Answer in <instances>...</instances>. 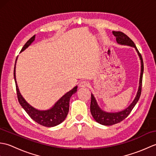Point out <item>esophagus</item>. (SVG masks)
Segmentation results:
<instances>
[{"label":"esophagus","mask_w":156,"mask_h":156,"mask_svg":"<svg viewBox=\"0 0 156 156\" xmlns=\"http://www.w3.org/2000/svg\"><path fill=\"white\" fill-rule=\"evenodd\" d=\"M89 84L87 80H82L81 81L80 83H79V87L80 88H83V87H88Z\"/></svg>","instance_id":"34e87169"}]
</instances>
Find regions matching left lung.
Instances as JSON below:
<instances>
[{
	"mask_svg": "<svg viewBox=\"0 0 156 156\" xmlns=\"http://www.w3.org/2000/svg\"><path fill=\"white\" fill-rule=\"evenodd\" d=\"M112 34L116 37V41L119 44L122 45H128L133 47L135 49L137 54L140 57L141 61V73L140 78V83H139L138 90L137 94L135 96L133 102L129 105L128 107L126 108L124 110L119 112H106L102 110L101 108L99 107L98 102L96 100L93 94L91 93V102H90V112L94 120L98 123L102 125H112L117 124L118 122L122 121V120L127 117V116L130 114L131 111L137 104L139 99H140L141 92V87H142V78H143V73H144V62L142 59V56L141 54L139 52L133 41L129 38L127 35H125L121 31H112Z\"/></svg>",
	"mask_w": 156,
	"mask_h": 156,
	"instance_id": "obj_1",
	"label": "left lung"
}]
</instances>
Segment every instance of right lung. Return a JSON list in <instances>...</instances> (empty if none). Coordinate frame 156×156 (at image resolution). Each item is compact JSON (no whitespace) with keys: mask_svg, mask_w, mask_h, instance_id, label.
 Segmentation results:
<instances>
[{"mask_svg":"<svg viewBox=\"0 0 156 156\" xmlns=\"http://www.w3.org/2000/svg\"><path fill=\"white\" fill-rule=\"evenodd\" d=\"M35 38V35L29 39L27 43L23 46L21 52L25 50L34 41ZM17 60V58L16 59L15 68H14V79L16 84V90L17 93V98L20 105L23 108V109L26 111V112L29 115L33 120L35 121L38 124L45 126V127H55L56 125L60 124L65 120L69 111V99H70L72 95L74 94L77 92V86L73 88L71 90L62 96L59 100L55 102L54 105L48 110H39L32 107L26 101L25 99L23 97L17 85V82L16 80V63Z\"/></svg>","mask_w":156,"mask_h":156,"instance_id":"obj_1","label":"right lung"}]
</instances>
